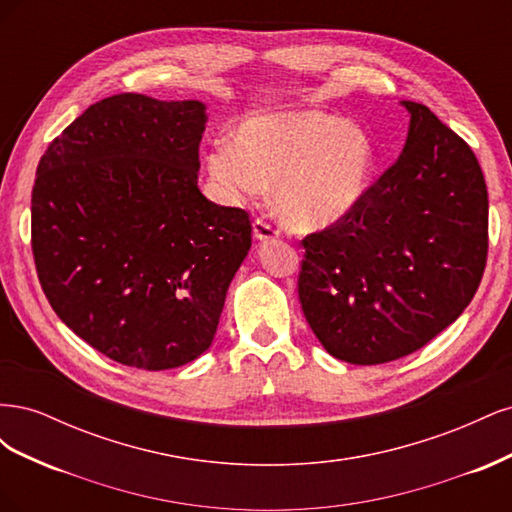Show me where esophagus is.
<instances>
[{
	"label": "esophagus",
	"mask_w": 512,
	"mask_h": 512,
	"mask_svg": "<svg viewBox=\"0 0 512 512\" xmlns=\"http://www.w3.org/2000/svg\"><path fill=\"white\" fill-rule=\"evenodd\" d=\"M280 235V230H275L271 224H267L265 220H256L254 222V237L258 241H271Z\"/></svg>",
	"instance_id": "esophagus-1"
}]
</instances>
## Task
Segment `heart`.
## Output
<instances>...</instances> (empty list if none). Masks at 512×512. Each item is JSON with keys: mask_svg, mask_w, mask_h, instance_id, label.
Here are the masks:
<instances>
[{"mask_svg": "<svg viewBox=\"0 0 512 512\" xmlns=\"http://www.w3.org/2000/svg\"><path fill=\"white\" fill-rule=\"evenodd\" d=\"M207 170L218 192L243 203L273 185V207L297 232L344 220L361 205L376 173L369 134L346 119L297 108L245 119L235 145L215 141Z\"/></svg>", "mask_w": 512, "mask_h": 512, "instance_id": "1", "label": "heart"}]
</instances>
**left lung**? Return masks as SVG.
<instances>
[{"label":"left lung","mask_w":512,"mask_h":512,"mask_svg":"<svg viewBox=\"0 0 512 512\" xmlns=\"http://www.w3.org/2000/svg\"><path fill=\"white\" fill-rule=\"evenodd\" d=\"M404 151L344 220L303 239L299 301L331 356L389 363L423 348L476 294L489 200L474 151L404 100Z\"/></svg>","instance_id":"1"}]
</instances>
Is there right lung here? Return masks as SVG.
<instances>
[{
  "mask_svg": "<svg viewBox=\"0 0 512 512\" xmlns=\"http://www.w3.org/2000/svg\"><path fill=\"white\" fill-rule=\"evenodd\" d=\"M207 106L119 94L44 151L32 192L38 280L68 329L121 365L173 369L218 331L250 215L198 190Z\"/></svg>",
  "mask_w": 512,
  "mask_h": 512,
  "instance_id": "add662e5",
  "label": "right lung"
}]
</instances>
